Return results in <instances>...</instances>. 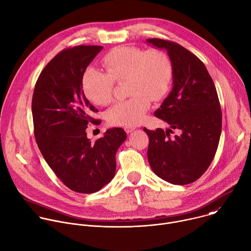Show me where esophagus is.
Masks as SVG:
<instances>
[{
	"label": "esophagus",
	"mask_w": 251,
	"mask_h": 251,
	"mask_svg": "<svg viewBox=\"0 0 251 251\" xmlns=\"http://www.w3.org/2000/svg\"><path fill=\"white\" fill-rule=\"evenodd\" d=\"M136 128L135 127H132V126H126V127H124V130H125V132L126 133H131L132 131H134Z\"/></svg>",
	"instance_id": "1"
}]
</instances>
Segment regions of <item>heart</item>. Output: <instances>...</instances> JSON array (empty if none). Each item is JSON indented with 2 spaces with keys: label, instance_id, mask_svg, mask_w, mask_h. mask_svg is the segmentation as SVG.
<instances>
[{
  "label": "heart",
  "instance_id": "heart-1",
  "mask_svg": "<svg viewBox=\"0 0 251 251\" xmlns=\"http://www.w3.org/2000/svg\"><path fill=\"white\" fill-rule=\"evenodd\" d=\"M105 72L89 68L82 75V91L96 105H106L113 98L114 83L126 79L129 99L115 102L107 111L112 125L135 126L142 122L151 101L162 100L173 79V63L164 51H147L130 45L112 49L102 58Z\"/></svg>",
  "mask_w": 251,
  "mask_h": 251
}]
</instances>
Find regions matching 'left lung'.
Returning <instances> with one entry per match:
<instances>
[{
	"label": "left lung",
	"mask_w": 251,
	"mask_h": 251,
	"mask_svg": "<svg viewBox=\"0 0 251 251\" xmlns=\"http://www.w3.org/2000/svg\"><path fill=\"white\" fill-rule=\"evenodd\" d=\"M148 43L165 49L173 63L174 88L154 116L176 129L144 131L149 136L148 159L152 172L172 184L200 178L210 166L220 141L222 110L214 81L204 63L183 46L159 38Z\"/></svg>",
	"instance_id": "left-lung-1"
}]
</instances>
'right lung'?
<instances>
[{
	"label": "right lung",
	"instance_id": "add662e5",
	"mask_svg": "<svg viewBox=\"0 0 251 251\" xmlns=\"http://www.w3.org/2000/svg\"><path fill=\"white\" fill-rule=\"evenodd\" d=\"M102 49L78 45L59 52L42 70L32 96L34 136L38 148L56 176L71 190L94 193L111 181L116 151L127 136L112 128L91 142L87 128L100 120L98 109L81 90L87 67Z\"/></svg>",
	"mask_w": 251,
	"mask_h": 251
}]
</instances>
